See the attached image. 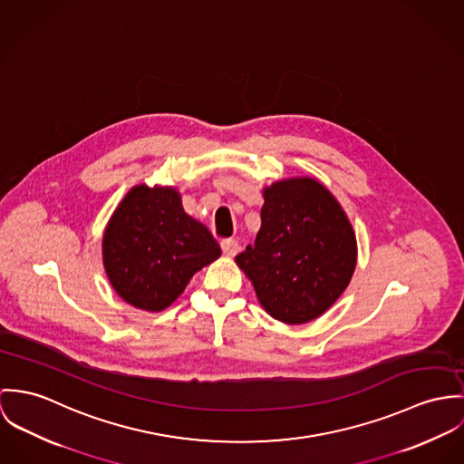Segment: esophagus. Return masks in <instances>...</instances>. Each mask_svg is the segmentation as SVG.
I'll return each mask as SVG.
<instances>
[{"label":"esophagus","instance_id":"1","mask_svg":"<svg viewBox=\"0 0 464 464\" xmlns=\"http://www.w3.org/2000/svg\"><path fill=\"white\" fill-rule=\"evenodd\" d=\"M220 247H222V253L226 256H235L238 253V242L235 238H226L220 242Z\"/></svg>","mask_w":464,"mask_h":464}]
</instances>
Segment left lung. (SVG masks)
Returning a JSON list of instances; mask_svg holds the SVG:
<instances>
[{
  "label": "left lung",
  "mask_w": 464,
  "mask_h": 464,
  "mask_svg": "<svg viewBox=\"0 0 464 464\" xmlns=\"http://www.w3.org/2000/svg\"><path fill=\"white\" fill-rule=\"evenodd\" d=\"M255 246L235 257L265 311L306 324L331 308L356 268V237L333 194L311 178L274 183L263 192Z\"/></svg>",
  "instance_id": "1"
}]
</instances>
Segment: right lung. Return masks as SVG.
Masks as SVG:
<instances>
[{"mask_svg": "<svg viewBox=\"0 0 464 464\" xmlns=\"http://www.w3.org/2000/svg\"><path fill=\"white\" fill-rule=\"evenodd\" d=\"M218 256L217 240L185 213L174 188L133 187L104 231V270L113 290L146 311L170 306L192 276Z\"/></svg>", "mask_w": 464, "mask_h": 464, "instance_id": "obj_1", "label": "right lung"}]
</instances>
